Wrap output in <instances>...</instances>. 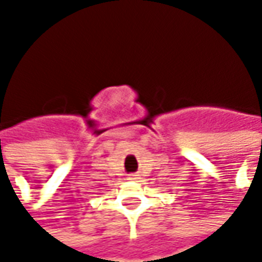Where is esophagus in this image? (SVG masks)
Segmentation results:
<instances>
[{
    "mask_svg": "<svg viewBox=\"0 0 262 262\" xmlns=\"http://www.w3.org/2000/svg\"><path fill=\"white\" fill-rule=\"evenodd\" d=\"M127 180H129V181H135V180H137V177L135 176V174H132V176L127 177Z\"/></svg>",
    "mask_w": 262,
    "mask_h": 262,
    "instance_id": "obj_1",
    "label": "esophagus"
}]
</instances>
